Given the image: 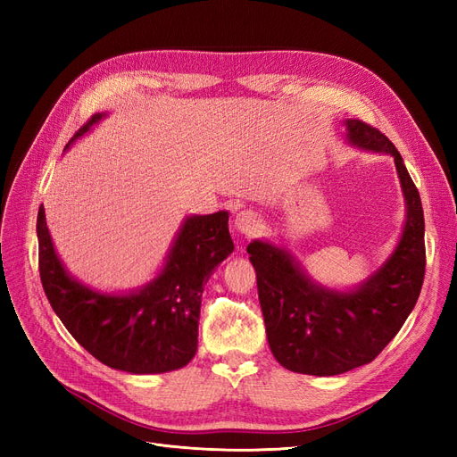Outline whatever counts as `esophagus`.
Listing matches in <instances>:
<instances>
[{
  "label": "esophagus",
  "mask_w": 457,
  "mask_h": 457,
  "mask_svg": "<svg viewBox=\"0 0 457 457\" xmlns=\"http://www.w3.org/2000/svg\"><path fill=\"white\" fill-rule=\"evenodd\" d=\"M234 228L240 234H245V237H252V234L259 232L261 228V217L252 210H244L234 217Z\"/></svg>",
  "instance_id": "34e87169"
}]
</instances>
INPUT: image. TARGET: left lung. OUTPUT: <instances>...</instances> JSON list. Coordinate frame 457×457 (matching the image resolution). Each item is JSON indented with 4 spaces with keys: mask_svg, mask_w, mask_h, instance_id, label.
Returning <instances> with one entry per match:
<instances>
[{
    "mask_svg": "<svg viewBox=\"0 0 457 457\" xmlns=\"http://www.w3.org/2000/svg\"><path fill=\"white\" fill-rule=\"evenodd\" d=\"M351 146L389 154L406 204L393 253L349 289L318 284L286 245H247L267 339L276 361L307 376H339L376 358L413 311L425 276V220L420 192L395 145L361 120H345Z\"/></svg>",
    "mask_w": 457,
    "mask_h": 457,
    "instance_id": "left-lung-1",
    "label": "left lung"
}]
</instances>
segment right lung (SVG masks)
<instances>
[{
  "mask_svg": "<svg viewBox=\"0 0 457 457\" xmlns=\"http://www.w3.org/2000/svg\"><path fill=\"white\" fill-rule=\"evenodd\" d=\"M103 118L104 112L91 116L64 150ZM37 242L39 278L64 328L96 361L137 376L179 370L195 358L204 286L234 250L228 212L188 215L154 278L126 294H106L66 270L54 252L44 204Z\"/></svg>",
  "mask_w": 457,
  "mask_h": 457,
  "instance_id": "right-lung-1",
  "label": "right lung"
}]
</instances>
